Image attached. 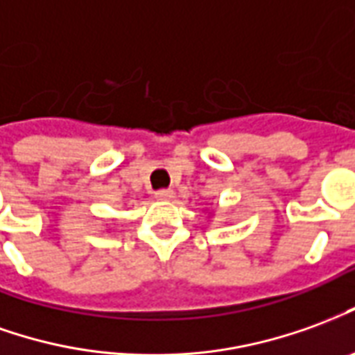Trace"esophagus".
<instances>
[{"instance_id":"34e87169","label":"esophagus","mask_w":355,"mask_h":355,"mask_svg":"<svg viewBox=\"0 0 355 355\" xmlns=\"http://www.w3.org/2000/svg\"><path fill=\"white\" fill-rule=\"evenodd\" d=\"M155 198H157V200H173V198H175V192H173V190H157V192H155Z\"/></svg>"}]
</instances>
